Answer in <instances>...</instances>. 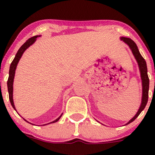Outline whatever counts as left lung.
<instances>
[{"instance_id": "obj_1", "label": "left lung", "mask_w": 155, "mask_h": 155, "mask_svg": "<svg viewBox=\"0 0 155 155\" xmlns=\"http://www.w3.org/2000/svg\"><path fill=\"white\" fill-rule=\"evenodd\" d=\"M121 40H122L125 44H127L130 48L131 51H132L133 55H134L135 58H136L137 63L138 64V67H139V70L140 72V77L142 80V99H141V104H140V108L138 109V112L133 118L131 119L126 124H128L134 121L138 115L140 114V112L144 109L146 105L147 104L149 97V79L148 77V74H147V63H146L144 58L141 56L140 54L139 50H138V47H137L136 44L132 40V39L129 38H125V37H121Z\"/></svg>"}]
</instances>
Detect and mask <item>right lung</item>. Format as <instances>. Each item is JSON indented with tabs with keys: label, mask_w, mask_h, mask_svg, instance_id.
I'll return each instance as SVG.
<instances>
[{
	"label": "right lung",
	"mask_w": 155,
	"mask_h": 155,
	"mask_svg": "<svg viewBox=\"0 0 155 155\" xmlns=\"http://www.w3.org/2000/svg\"><path fill=\"white\" fill-rule=\"evenodd\" d=\"M39 36H40V35H38H38H35V36L32 37V38L28 39L25 43L22 46V47L19 48L18 51H17V53L15 55V59L13 60V61H12V63H11L10 68H9V76H8V81H7V87H8V96H9L10 103H11V104H12V107H13L14 109H15V110H16V108H15V104H14V101H13V82H14V78H15V71H16V68H17V64H18L19 60H20L22 54L24 53V51H25L26 49L30 47V46L32 45V44L34 43V42L35 41V40H36V38ZM62 115H63V114H62L60 115V116L58 117L57 120H55L54 121H53V122H50V123H54V122H58V121L60 119V117H62ZM24 120H25L24 119ZM26 122H28V121H26ZM50 123H48V124H50ZM30 124H31V123H30ZM43 125H46V124H43Z\"/></svg>",
	"instance_id": "right-lung-1"
}]
</instances>
